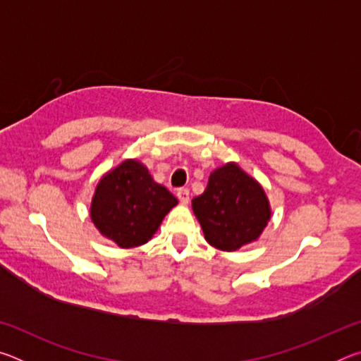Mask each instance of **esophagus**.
<instances>
[{"instance_id":"esophagus-1","label":"esophagus","mask_w":361,"mask_h":361,"mask_svg":"<svg viewBox=\"0 0 361 361\" xmlns=\"http://www.w3.org/2000/svg\"><path fill=\"white\" fill-rule=\"evenodd\" d=\"M176 197H178V200L183 205H186L189 202V189L188 188H180L178 191H176Z\"/></svg>"}]
</instances>
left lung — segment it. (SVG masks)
I'll return each mask as SVG.
<instances>
[{"instance_id":"1","label":"left lung","mask_w":361,"mask_h":361,"mask_svg":"<svg viewBox=\"0 0 361 361\" xmlns=\"http://www.w3.org/2000/svg\"><path fill=\"white\" fill-rule=\"evenodd\" d=\"M192 210L207 242L224 252L258 239L271 218L262 188L235 164L210 175L204 194L192 199Z\"/></svg>"}]
</instances>
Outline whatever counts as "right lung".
I'll list each match as a JSON object with an SVG mask.
<instances>
[{"instance_id":"right-lung-1","label":"right lung","mask_w":361,"mask_h":361,"mask_svg":"<svg viewBox=\"0 0 361 361\" xmlns=\"http://www.w3.org/2000/svg\"><path fill=\"white\" fill-rule=\"evenodd\" d=\"M176 204L175 195L157 185L148 169L124 161L100 180L90 216L103 235L122 248H132L148 242Z\"/></svg>"}]
</instances>
